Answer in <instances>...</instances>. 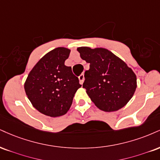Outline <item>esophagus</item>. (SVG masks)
I'll return each instance as SVG.
<instances>
[{
    "label": "esophagus",
    "mask_w": 160,
    "mask_h": 160,
    "mask_svg": "<svg viewBox=\"0 0 160 160\" xmlns=\"http://www.w3.org/2000/svg\"><path fill=\"white\" fill-rule=\"evenodd\" d=\"M84 74H80V76H79V80H80V83L81 84H82V82H84Z\"/></svg>",
    "instance_id": "obj_1"
}]
</instances>
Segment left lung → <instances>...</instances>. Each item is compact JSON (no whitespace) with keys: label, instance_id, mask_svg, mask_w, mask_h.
I'll use <instances>...</instances> for the list:
<instances>
[{"label":"left lung","instance_id":"8db88e82","mask_svg":"<svg viewBox=\"0 0 160 160\" xmlns=\"http://www.w3.org/2000/svg\"><path fill=\"white\" fill-rule=\"evenodd\" d=\"M80 57L89 63L82 87L96 107L104 112L117 111L132 98L136 76L124 61L105 48H78Z\"/></svg>","mask_w":160,"mask_h":160}]
</instances>
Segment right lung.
Returning <instances> with one entry per match:
<instances>
[{
  "label": "right lung",
  "instance_id": "obj_1",
  "mask_svg": "<svg viewBox=\"0 0 160 160\" xmlns=\"http://www.w3.org/2000/svg\"><path fill=\"white\" fill-rule=\"evenodd\" d=\"M70 52L65 48L48 52L32 68L25 81L28 99L38 112L48 116L65 115L77 90L81 87L72 68L65 65Z\"/></svg>",
  "mask_w": 160,
  "mask_h": 160
}]
</instances>
